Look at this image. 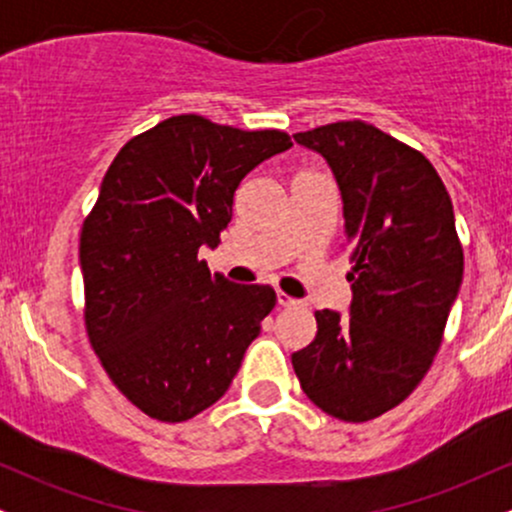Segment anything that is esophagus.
Returning <instances> with one entry per match:
<instances>
[{
    "label": "esophagus",
    "instance_id": "34e87169",
    "mask_svg": "<svg viewBox=\"0 0 512 512\" xmlns=\"http://www.w3.org/2000/svg\"><path fill=\"white\" fill-rule=\"evenodd\" d=\"M276 303H279L281 308H291V305H296L298 301L296 298H291L286 291H276Z\"/></svg>",
    "mask_w": 512,
    "mask_h": 512
}]
</instances>
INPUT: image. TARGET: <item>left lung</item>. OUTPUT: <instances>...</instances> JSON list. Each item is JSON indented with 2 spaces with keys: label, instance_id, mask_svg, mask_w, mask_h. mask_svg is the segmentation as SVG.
<instances>
[{
  "label": "left lung",
  "instance_id": "left-lung-1",
  "mask_svg": "<svg viewBox=\"0 0 512 512\" xmlns=\"http://www.w3.org/2000/svg\"><path fill=\"white\" fill-rule=\"evenodd\" d=\"M293 139L337 178L354 301L351 317L317 310L315 339L291 363L315 407L361 424L404 402L431 368L462 284V243L448 190L421 151L363 120Z\"/></svg>",
  "mask_w": 512,
  "mask_h": 512
}]
</instances>
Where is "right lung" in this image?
Instances as JSON below:
<instances>
[{"label":"right lung","instance_id":"add662e5","mask_svg":"<svg viewBox=\"0 0 512 512\" xmlns=\"http://www.w3.org/2000/svg\"><path fill=\"white\" fill-rule=\"evenodd\" d=\"M293 146L281 129L175 115L122 146L79 240L84 322L117 390L146 416L187 421L226 395L272 286L211 274L240 180Z\"/></svg>","mask_w":512,"mask_h":512}]
</instances>
